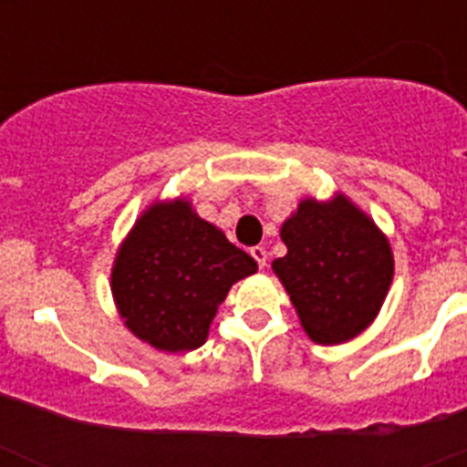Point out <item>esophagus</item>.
Returning <instances> with one entry per match:
<instances>
[{
    "mask_svg": "<svg viewBox=\"0 0 467 467\" xmlns=\"http://www.w3.org/2000/svg\"><path fill=\"white\" fill-rule=\"evenodd\" d=\"M250 254H253V257H254V262H257L259 269H264V266H266V259H269V253H266V247H262V245L253 247V250H250Z\"/></svg>",
    "mask_w": 467,
    "mask_h": 467,
    "instance_id": "esophagus-1",
    "label": "esophagus"
}]
</instances>
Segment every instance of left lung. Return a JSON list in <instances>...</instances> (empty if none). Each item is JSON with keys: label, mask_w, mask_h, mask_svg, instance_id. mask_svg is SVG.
Masks as SVG:
<instances>
[{"label": "left lung", "mask_w": 467, "mask_h": 467, "mask_svg": "<svg viewBox=\"0 0 467 467\" xmlns=\"http://www.w3.org/2000/svg\"><path fill=\"white\" fill-rule=\"evenodd\" d=\"M280 238L287 254L274 271L316 344H344L372 325L393 283V253L358 205L344 193L304 198Z\"/></svg>", "instance_id": "obj_1"}]
</instances>
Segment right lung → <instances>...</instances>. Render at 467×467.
<instances>
[{
	"instance_id": "add662e5",
	"label": "right lung",
	"mask_w": 467,
	"mask_h": 467,
	"mask_svg": "<svg viewBox=\"0 0 467 467\" xmlns=\"http://www.w3.org/2000/svg\"><path fill=\"white\" fill-rule=\"evenodd\" d=\"M254 271L250 254L175 198L140 214L111 266V295L138 339L182 353L205 344L231 285Z\"/></svg>"
}]
</instances>
